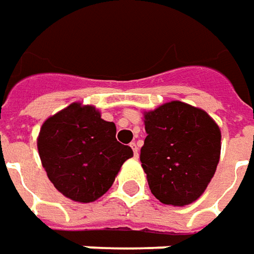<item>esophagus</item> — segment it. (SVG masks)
I'll list each match as a JSON object with an SVG mask.
<instances>
[{
    "label": "esophagus",
    "instance_id": "34e87169",
    "mask_svg": "<svg viewBox=\"0 0 254 254\" xmlns=\"http://www.w3.org/2000/svg\"><path fill=\"white\" fill-rule=\"evenodd\" d=\"M130 146H131V149H132V152H134V156L137 157L138 156V146H137V144H135V142H131Z\"/></svg>",
    "mask_w": 254,
    "mask_h": 254
}]
</instances>
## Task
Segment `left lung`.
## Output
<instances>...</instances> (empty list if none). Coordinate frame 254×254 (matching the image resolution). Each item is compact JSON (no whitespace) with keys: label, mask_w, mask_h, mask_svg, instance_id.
Segmentation results:
<instances>
[{"label":"left lung","mask_w":254,"mask_h":254,"mask_svg":"<svg viewBox=\"0 0 254 254\" xmlns=\"http://www.w3.org/2000/svg\"><path fill=\"white\" fill-rule=\"evenodd\" d=\"M141 163L150 192L162 203L183 207L202 196L216 173L221 131L203 109L171 101L145 110Z\"/></svg>","instance_id":"8db88e82"}]
</instances>
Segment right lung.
I'll list each match as a JSON object with an SVG mask.
<instances>
[{"label": "right lung", "mask_w": 254, "mask_h": 254, "mask_svg": "<svg viewBox=\"0 0 254 254\" xmlns=\"http://www.w3.org/2000/svg\"><path fill=\"white\" fill-rule=\"evenodd\" d=\"M50 181L64 196L90 203L106 193L132 149L116 139V126L92 105L73 102L50 116L37 137Z\"/></svg>", "instance_id": "right-lung-1"}]
</instances>
